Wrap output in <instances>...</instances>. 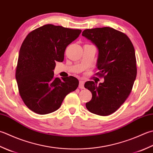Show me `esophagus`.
<instances>
[{
  "label": "esophagus",
  "instance_id": "obj_1",
  "mask_svg": "<svg viewBox=\"0 0 153 153\" xmlns=\"http://www.w3.org/2000/svg\"><path fill=\"white\" fill-rule=\"evenodd\" d=\"M79 88L80 89H83V88H84V82H83V81H79Z\"/></svg>",
  "mask_w": 153,
  "mask_h": 153
}]
</instances>
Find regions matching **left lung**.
Segmentation results:
<instances>
[{
    "instance_id": "left-lung-1",
    "label": "left lung",
    "mask_w": 153,
    "mask_h": 153,
    "mask_svg": "<svg viewBox=\"0 0 153 153\" xmlns=\"http://www.w3.org/2000/svg\"><path fill=\"white\" fill-rule=\"evenodd\" d=\"M82 36L98 50L97 65L103 83L88 81L85 88L92 94L86 108L101 116L112 114L127 100L137 76L135 52L126 34L110 27L86 29Z\"/></svg>"
}]
</instances>
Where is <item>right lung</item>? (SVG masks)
I'll list each match as a JSON object with an SVG mask.
<instances>
[{
  "instance_id": "add662e5",
  "label": "right lung",
  "mask_w": 153,
  "mask_h": 153,
  "mask_svg": "<svg viewBox=\"0 0 153 153\" xmlns=\"http://www.w3.org/2000/svg\"><path fill=\"white\" fill-rule=\"evenodd\" d=\"M82 30L46 25L26 37L21 46L16 79L19 94L28 108L40 115L59 108L65 97L75 91L79 81L73 76H53L56 62H62L66 47Z\"/></svg>"
}]
</instances>
